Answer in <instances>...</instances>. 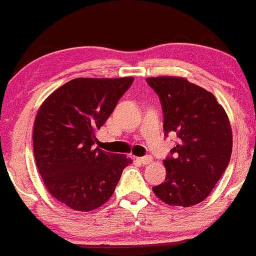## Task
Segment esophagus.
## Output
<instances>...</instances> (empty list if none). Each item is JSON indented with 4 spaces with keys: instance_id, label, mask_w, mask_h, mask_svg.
Masks as SVG:
<instances>
[{
    "instance_id": "1",
    "label": "esophagus",
    "mask_w": 256,
    "mask_h": 256,
    "mask_svg": "<svg viewBox=\"0 0 256 256\" xmlns=\"http://www.w3.org/2000/svg\"><path fill=\"white\" fill-rule=\"evenodd\" d=\"M138 160H139L142 164H144V166H148V164H150L152 162V158L150 156V155H146V156L138 158Z\"/></svg>"
}]
</instances>
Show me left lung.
<instances>
[{
  "instance_id": "left-lung-1",
  "label": "left lung",
  "mask_w": 256,
  "mask_h": 256,
  "mask_svg": "<svg viewBox=\"0 0 256 256\" xmlns=\"http://www.w3.org/2000/svg\"><path fill=\"white\" fill-rule=\"evenodd\" d=\"M146 82L160 98L164 130L179 138L174 156L163 162L166 180L152 190L170 206H194L208 197L230 162L228 114L211 92L183 77H149Z\"/></svg>"
}]
</instances>
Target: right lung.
<instances>
[{"label": "right lung", "instance_id": "right-lung-1", "mask_svg": "<svg viewBox=\"0 0 256 256\" xmlns=\"http://www.w3.org/2000/svg\"><path fill=\"white\" fill-rule=\"evenodd\" d=\"M132 80L76 78L48 96L38 110L32 130L38 170L48 192L74 211L104 206L131 163L126 155L93 144Z\"/></svg>", "mask_w": 256, "mask_h": 256}]
</instances>
